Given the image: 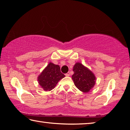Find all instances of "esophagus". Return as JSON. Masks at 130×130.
I'll use <instances>...</instances> for the list:
<instances>
[{"label":"esophagus","instance_id":"obj_1","mask_svg":"<svg viewBox=\"0 0 130 130\" xmlns=\"http://www.w3.org/2000/svg\"><path fill=\"white\" fill-rule=\"evenodd\" d=\"M65 76H67V77H69L70 76V73H69V72H68L67 74H65Z\"/></svg>","mask_w":130,"mask_h":130}]
</instances>
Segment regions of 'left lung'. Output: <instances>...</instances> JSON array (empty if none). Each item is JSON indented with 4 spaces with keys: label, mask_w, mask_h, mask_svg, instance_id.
<instances>
[{
    "label": "left lung",
    "mask_w": 130,
    "mask_h": 130,
    "mask_svg": "<svg viewBox=\"0 0 130 130\" xmlns=\"http://www.w3.org/2000/svg\"><path fill=\"white\" fill-rule=\"evenodd\" d=\"M72 76L74 85L84 93H88L96 84V78L94 73L80 62H76L73 69Z\"/></svg>",
    "instance_id": "1"
}]
</instances>
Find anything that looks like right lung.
<instances>
[{
  "instance_id": "obj_1",
  "label": "right lung",
  "mask_w": 130,
  "mask_h": 130,
  "mask_svg": "<svg viewBox=\"0 0 130 130\" xmlns=\"http://www.w3.org/2000/svg\"><path fill=\"white\" fill-rule=\"evenodd\" d=\"M65 76L61 72L58 65L49 62L38 77L39 85L45 91H50L54 88L57 83Z\"/></svg>"
}]
</instances>
